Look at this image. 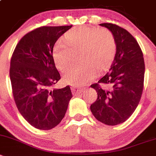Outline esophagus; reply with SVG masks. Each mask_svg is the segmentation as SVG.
Returning a JSON list of instances; mask_svg holds the SVG:
<instances>
[{"label": "esophagus", "instance_id": "obj_1", "mask_svg": "<svg viewBox=\"0 0 156 156\" xmlns=\"http://www.w3.org/2000/svg\"><path fill=\"white\" fill-rule=\"evenodd\" d=\"M84 88L77 87H71V90H72L73 94H80L83 91Z\"/></svg>", "mask_w": 156, "mask_h": 156}]
</instances>
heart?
I'll return each instance as SVG.
<instances>
[{"mask_svg":"<svg viewBox=\"0 0 156 156\" xmlns=\"http://www.w3.org/2000/svg\"><path fill=\"white\" fill-rule=\"evenodd\" d=\"M65 42L58 40L52 48L55 66L61 72L73 64L74 55L79 53L81 65L72 69L63 76L64 82L72 86H83L98 73L111 66L117 51L116 40L110 30L95 27H75L64 35Z\"/></svg>","mask_w":156,"mask_h":156,"instance_id":"1","label":"heart"}]
</instances>
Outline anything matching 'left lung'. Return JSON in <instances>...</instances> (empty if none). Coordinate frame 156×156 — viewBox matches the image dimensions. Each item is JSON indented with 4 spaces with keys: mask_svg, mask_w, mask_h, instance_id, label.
<instances>
[{
    "mask_svg": "<svg viewBox=\"0 0 156 156\" xmlns=\"http://www.w3.org/2000/svg\"><path fill=\"white\" fill-rule=\"evenodd\" d=\"M114 35L116 55L109 72L91 87L98 99L90 105L93 115L108 125H117L131 117L139 104L144 86L145 62L139 45L127 30L111 23L100 24ZM106 85L108 88L99 86Z\"/></svg>",
    "mask_w": 156,
    "mask_h": 156,
    "instance_id": "1",
    "label": "left lung"
}]
</instances>
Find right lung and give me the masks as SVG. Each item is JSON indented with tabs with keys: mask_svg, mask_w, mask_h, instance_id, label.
Returning <instances> with one entry per match:
<instances>
[{
	"mask_svg": "<svg viewBox=\"0 0 156 156\" xmlns=\"http://www.w3.org/2000/svg\"><path fill=\"white\" fill-rule=\"evenodd\" d=\"M71 27L42 26L30 31L11 56L10 79L15 104L23 118L38 129L57 126L73 98L69 86L53 89L60 74L52 57L54 44Z\"/></svg>",
	"mask_w": 156,
	"mask_h": 156,
	"instance_id": "right-lung-1",
	"label": "right lung"
}]
</instances>
